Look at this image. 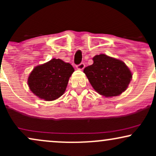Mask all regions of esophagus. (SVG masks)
<instances>
[{"label": "esophagus", "instance_id": "esophagus-1", "mask_svg": "<svg viewBox=\"0 0 156 156\" xmlns=\"http://www.w3.org/2000/svg\"><path fill=\"white\" fill-rule=\"evenodd\" d=\"M76 67H77V69H78L82 70V69H83V68L85 67V64H84V63H80V64H78V65H77Z\"/></svg>", "mask_w": 156, "mask_h": 156}]
</instances>
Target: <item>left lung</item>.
I'll return each instance as SVG.
<instances>
[{"instance_id": "left-lung-1", "label": "left lung", "mask_w": 156, "mask_h": 156, "mask_svg": "<svg viewBox=\"0 0 156 156\" xmlns=\"http://www.w3.org/2000/svg\"><path fill=\"white\" fill-rule=\"evenodd\" d=\"M93 64L85 67V73L94 90L101 95L117 96L128 88L132 73L121 60L105 54L93 57Z\"/></svg>"}]
</instances>
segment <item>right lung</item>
Returning <instances> with one entry per match:
<instances>
[{
  "label": "right lung",
  "mask_w": 156,
  "mask_h": 156,
  "mask_svg": "<svg viewBox=\"0 0 156 156\" xmlns=\"http://www.w3.org/2000/svg\"><path fill=\"white\" fill-rule=\"evenodd\" d=\"M74 71L70 64L53 58L34 68L28 78V87L41 99L54 101L65 92L69 77Z\"/></svg>",
  "instance_id": "obj_1"
}]
</instances>
